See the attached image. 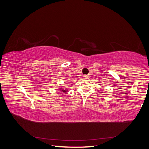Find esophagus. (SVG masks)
<instances>
[{"mask_svg":"<svg viewBox=\"0 0 149 149\" xmlns=\"http://www.w3.org/2000/svg\"><path fill=\"white\" fill-rule=\"evenodd\" d=\"M89 77V76L88 75H84L83 76V78H84V79H88Z\"/></svg>","mask_w":149,"mask_h":149,"instance_id":"esophagus-1","label":"esophagus"}]
</instances>
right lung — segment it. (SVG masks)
<instances>
[{
    "label": "right lung",
    "mask_w": 149,
    "mask_h": 149,
    "mask_svg": "<svg viewBox=\"0 0 149 149\" xmlns=\"http://www.w3.org/2000/svg\"><path fill=\"white\" fill-rule=\"evenodd\" d=\"M60 91H61L62 93H66L68 91L67 89H63V88H60Z\"/></svg>",
    "instance_id": "right-lung-1"
}]
</instances>
